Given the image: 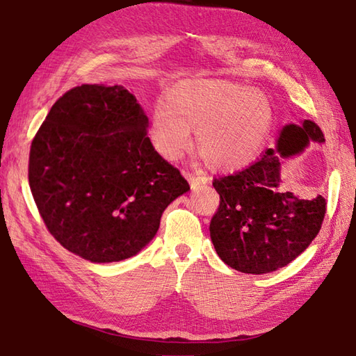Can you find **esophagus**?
Masks as SVG:
<instances>
[{
  "label": "esophagus",
  "instance_id": "obj_1",
  "mask_svg": "<svg viewBox=\"0 0 356 356\" xmlns=\"http://www.w3.org/2000/svg\"><path fill=\"white\" fill-rule=\"evenodd\" d=\"M208 177L200 175V172H197V175H189V184H191L193 189H198L202 188L203 185L208 184Z\"/></svg>",
  "mask_w": 356,
  "mask_h": 356
}]
</instances>
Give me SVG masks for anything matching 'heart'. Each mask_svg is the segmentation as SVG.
<instances>
[{
  "mask_svg": "<svg viewBox=\"0 0 356 356\" xmlns=\"http://www.w3.org/2000/svg\"><path fill=\"white\" fill-rule=\"evenodd\" d=\"M273 106L258 89L229 80H185L168 89L165 104L154 107L150 139L165 159L177 161L193 147L216 170L249 165L266 144Z\"/></svg>",
  "mask_w": 356,
  "mask_h": 356,
  "instance_id": "obj_1",
  "label": "heart"
}]
</instances>
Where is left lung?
Listing matches in <instances>:
<instances>
[{
  "label": "left lung",
  "mask_w": 356,
  "mask_h": 356,
  "mask_svg": "<svg viewBox=\"0 0 356 356\" xmlns=\"http://www.w3.org/2000/svg\"><path fill=\"white\" fill-rule=\"evenodd\" d=\"M309 143H325L316 122L286 124L276 148H268L243 171L213 179L220 206L209 232L216 252L229 267L249 275L282 268L320 232L325 197L302 200L284 189L280 179V159L302 154Z\"/></svg>",
  "instance_id": "left-lung-1"
}]
</instances>
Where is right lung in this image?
I'll list each match as a JSON object with an SVG mask.
<instances>
[{
	"mask_svg": "<svg viewBox=\"0 0 356 356\" xmlns=\"http://www.w3.org/2000/svg\"><path fill=\"white\" fill-rule=\"evenodd\" d=\"M147 127L144 109L121 85H81L53 104L33 138L29 184L66 250L90 262L131 258L189 189Z\"/></svg>",
	"mask_w": 356,
	"mask_h": 356,
	"instance_id": "1",
	"label": "right lung"
}]
</instances>
